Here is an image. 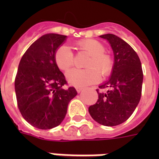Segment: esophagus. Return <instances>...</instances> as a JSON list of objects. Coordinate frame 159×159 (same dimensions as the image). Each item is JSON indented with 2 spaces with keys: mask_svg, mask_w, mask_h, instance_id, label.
I'll return each instance as SVG.
<instances>
[{
  "mask_svg": "<svg viewBox=\"0 0 159 159\" xmlns=\"http://www.w3.org/2000/svg\"><path fill=\"white\" fill-rule=\"evenodd\" d=\"M76 90H77V92L79 93V92H81L83 90V87H76Z\"/></svg>",
  "mask_w": 159,
  "mask_h": 159,
  "instance_id": "esophagus-1",
  "label": "esophagus"
}]
</instances>
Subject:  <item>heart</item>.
I'll return each instance as SVG.
<instances>
[{
	"mask_svg": "<svg viewBox=\"0 0 159 159\" xmlns=\"http://www.w3.org/2000/svg\"><path fill=\"white\" fill-rule=\"evenodd\" d=\"M79 49L89 53L86 67L87 68L79 69L72 68L66 74L70 84L76 87H84L98 82L102 76H107L113 68V59L110 54L106 53L105 46L96 39H82L77 42ZM54 62L62 70H67L74 63V53L67 45H61L54 53Z\"/></svg>",
	"mask_w": 159,
	"mask_h": 159,
	"instance_id": "obj_1",
	"label": "heart"
}]
</instances>
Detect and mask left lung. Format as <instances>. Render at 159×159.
Segmentation results:
<instances>
[{
  "label": "left lung",
  "instance_id": "left-lung-1",
  "mask_svg": "<svg viewBox=\"0 0 159 159\" xmlns=\"http://www.w3.org/2000/svg\"><path fill=\"white\" fill-rule=\"evenodd\" d=\"M100 37L109 41L115 62L111 77L97 89V102L88 111L97 123L116 126L130 117L140 101L143 70L138 54L125 41L112 34Z\"/></svg>",
  "mask_w": 159,
  "mask_h": 159
}]
</instances>
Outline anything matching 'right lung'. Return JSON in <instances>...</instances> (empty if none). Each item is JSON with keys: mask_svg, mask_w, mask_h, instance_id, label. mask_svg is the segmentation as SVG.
I'll return each instance as SVG.
<instances>
[{"mask_svg": "<svg viewBox=\"0 0 159 159\" xmlns=\"http://www.w3.org/2000/svg\"><path fill=\"white\" fill-rule=\"evenodd\" d=\"M66 38L57 34L41 36L30 46L19 63L15 79L17 106L24 119L40 129L59 125L68 103L77 94L73 87H62L67 82L53 57Z\"/></svg>", "mask_w": 159, "mask_h": 159, "instance_id": "obj_1", "label": "right lung"}]
</instances>
